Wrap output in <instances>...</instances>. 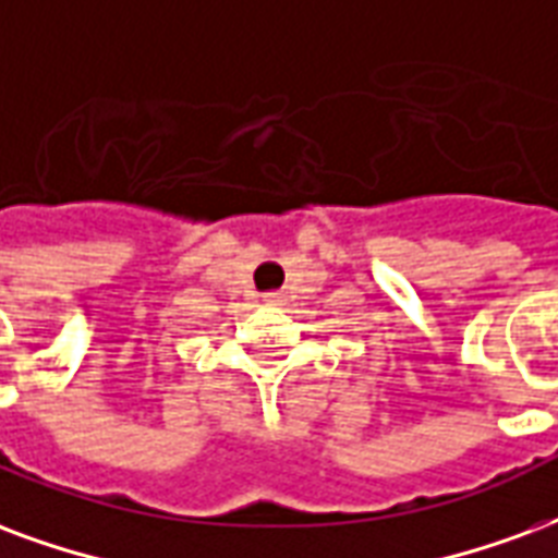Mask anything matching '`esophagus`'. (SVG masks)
<instances>
[{
    "instance_id": "34e87169",
    "label": "esophagus",
    "mask_w": 558,
    "mask_h": 558,
    "mask_svg": "<svg viewBox=\"0 0 558 558\" xmlns=\"http://www.w3.org/2000/svg\"><path fill=\"white\" fill-rule=\"evenodd\" d=\"M266 301H268V304H278V301H280V295H278V292H268V295H266Z\"/></svg>"
}]
</instances>
